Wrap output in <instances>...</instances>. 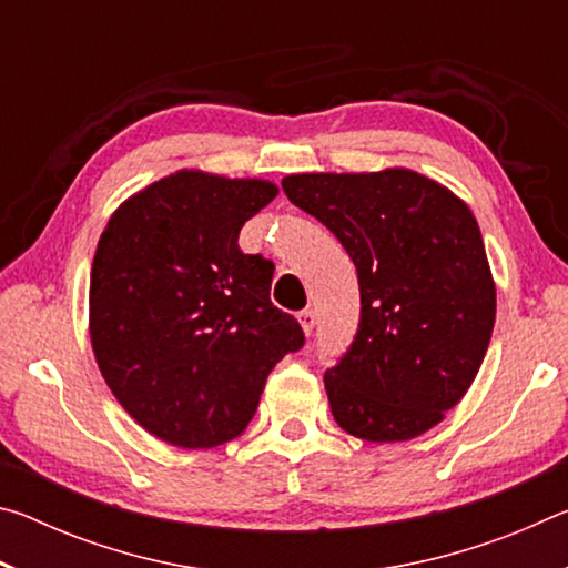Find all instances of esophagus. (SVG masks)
<instances>
[{"mask_svg": "<svg viewBox=\"0 0 568 568\" xmlns=\"http://www.w3.org/2000/svg\"><path fill=\"white\" fill-rule=\"evenodd\" d=\"M297 323H301V328L305 335H311L315 328V313L313 311H301L297 313Z\"/></svg>", "mask_w": 568, "mask_h": 568, "instance_id": "34e87169", "label": "esophagus"}]
</instances>
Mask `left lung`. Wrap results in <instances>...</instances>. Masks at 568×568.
Here are the masks:
<instances>
[{
  "mask_svg": "<svg viewBox=\"0 0 568 568\" xmlns=\"http://www.w3.org/2000/svg\"><path fill=\"white\" fill-rule=\"evenodd\" d=\"M283 190L358 271V333L325 373L335 423L371 444L426 434L466 396L494 333L496 283L474 213L408 168L301 172Z\"/></svg>",
  "mask_w": 568,
  "mask_h": 568,
  "instance_id": "8db88e82",
  "label": "left lung"
}]
</instances>
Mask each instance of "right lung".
Segmentation results:
<instances>
[{"instance_id": "obj_1", "label": "right lung", "mask_w": 568, "mask_h": 568, "mask_svg": "<svg viewBox=\"0 0 568 568\" xmlns=\"http://www.w3.org/2000/svg\"><path fill=\"white\" fill-rule=\"evenodd\" d=\"M277 185L178 170L134 192L104 225L90 277L92 351L114 398L165 444L243 436L265 381L303 348L271 303L275 265L237 245Z\"/></svg>"}]
</instances>
